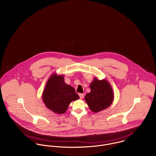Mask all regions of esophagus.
<instances>
[{"mask_svg": "<svg viewBox=\"0 0 156 156\" xmlns=\"http://www.w3.org/2000/svg\"><path fill=\"white\" fill-rule=\"evenodd\" d=\"M79 97H80V99H83V97H84V94H82V93H80V94H79Z\"/></svg>", "mask_w": 156, "mask_h": 156, "instance_id": "esophagus-1", "label": "esophagus"}]
</instances>
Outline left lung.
Wrapping results in <instances>:
<instances>
[{
    "instance_id": "obj_1",
    "label": "left lung",
    "mask_w": 156,
    "mask_h": 156,
    "mask_svg": "<svg viewBox=\"0 0 156 156\" xmlns=\"http://www.w3.org/2000/svg\"><path fill=\"white\" fill-rule=\"evenodd\" d=\"M90 87L91 91L86 94L85 100L93 112H98L105 109L112 103L113 91L106 80L94 78Z\"/></svg>"
}]
</instances>
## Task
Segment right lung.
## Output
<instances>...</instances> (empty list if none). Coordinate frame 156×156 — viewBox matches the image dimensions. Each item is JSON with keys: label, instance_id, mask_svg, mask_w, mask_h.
Returning a JSON list of instances; mask_svg holds the SVG:
<instances>
[{"label": "right lung", "instance_id": "1", "mask_svg": "<svg viewBox=\"0 0 156 156\" xmlns=\"http://www.w3.org/2000/svg\"><path fill=\"white\" fill-rule=\"evenodd\" d=\"M79 99L74 88L64 82V76L56 73L48 80L42 94L44 103L55 114H63L72 101Z\"/></svg>", "mask_w": 156, "mask_h": 156}]
</instances>
